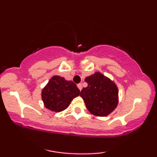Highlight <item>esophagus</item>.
I'll use <instances>...</instances> for the list:
<instances>
[{"label":"esophagus","instance_id":"obj_1","mask_svg":"<svg viewBox=\"0 0 157 157\" xmlns=\"http://www.w3.org/2000/svg\"><path fill=\"white\" fill-rule=\"evenodd\" d=\"M77 87H78V89H80V91H81V90H82V84H81V83H79V84H77Z\"/></svg>","mask_w":157,"mask_h":157}]
</instances>
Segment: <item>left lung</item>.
I'll return each instance as SVG.
<instances>
[{
  "instance_id": "left-lung-1",
  "label": "left lung",
  "mask_w": 157,
  "mask_h": 157,
  "mask_svg": "<svg viewBox=\"0 0 157 157\" xmlns=\"http://www.w3.org/2000/svg\"><path fill=\"white\" fill-rule=\"evenodd\" d=\"M88 83L80 92L86 108L91 114L106 117L117 108L119 101L118 88L113 81L100 72L86 77Z\"/></svg>"
}]
</instances>
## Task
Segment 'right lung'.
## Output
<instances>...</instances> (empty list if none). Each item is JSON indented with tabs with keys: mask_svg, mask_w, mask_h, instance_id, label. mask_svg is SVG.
<instances>
[{
	"mask_svg": "<svg viewBox=\"0 0 157 157\" xmlns=\"http://www.w3.org/2000/svg\"><path fill=\"white\" fill-rule=\"evenodd\" d=\"M80 91L76 84L60 76H53L43 89L41 97L46 109L55 112L66 109Z\"/></svg>",
	"mask_w": 157,
	"mask_h": 157,
	"instance_id": "add662e5",
	"label": "right lung"
}]
</instances>
